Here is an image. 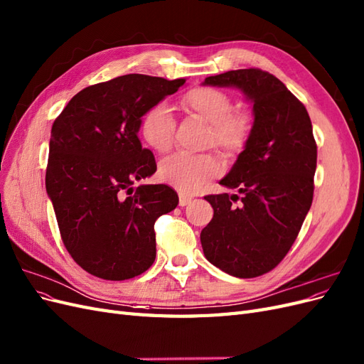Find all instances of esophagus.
<instances>
[{
    "instance_id": "obj_1",
    "label": "esophagus",
    "mask_w": 364,
    "mask_h": 364,
    "mask_svg": "<svg viewBox=\"0 0 364 364\" xmlns=\"http://www.w3.org/2000/svg\"><path fill=\"white\" fill-rule=\"evenodd\" d=\"M191 200H193V197L186 196V194H183V193H181V194H179V205H181V206L190 205V203H191Z\"/></svg>"
}]
</instances>
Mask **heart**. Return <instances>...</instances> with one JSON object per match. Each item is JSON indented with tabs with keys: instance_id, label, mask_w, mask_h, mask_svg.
I'll use <instances>...</instances> for the list:
<instances>
[{
	"instance_id": "b5f03b06",
	"label": "heart",
	"mask_w": 364,
	"mask_h": 364,
	"mask_svg": "<svg viewBox=\"0 0 364 364\" xmlns=\"http://www.w3.org/2000/svg\"><path fill=\"white\" fill-rule=\"evenodd\" d=\"M181 106L185 112L209 123L208 144L215 146L228 156L243 151L252 136L253 118L245 111H232L234 102L229 94L211 86H197L186 92ZM138 132L144 144L153 151L170 150L176 134V118L165 102L151 105L139 119ZM222 171L213 153H173L159 164V178L182 191L199 190L209 179Z\"/></svg>"
}]
</instances>
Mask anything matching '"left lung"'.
Listing matches in <instances>:
<instances>
[{
	"instance_id": "obj_1",
	"label": "left lung",
	"mask_w": 364,
	"mask_h": 364,
	"mask_svg": "<svg viewBox=\"0 0 364 364\" xmlns=\"http://www.w3.org/2000/svg\"><path fill=\"white\" fill-rule=\"evenodd\" d=\"M235 86L253 103L247 147L220 183L237 194H211L214 217L200 241L209 262L237 278L273 270L291 249L314 193L317 144L305 106L273 74L259 68L206 77Z\"/></svg>"
}]
</instances>
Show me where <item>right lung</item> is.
Instances as JSON below:
<instances>
[{"label": "right lung", "instance_id": "1", "mask_svg": "<svg viewBox=\"0 0 364 364\" xmlns=\"http://www.w3.org/2000/svg\"><path fill=\"white\" fill-rule=\"evenodd\" d=\"M185 79L127 74L75 94L54 119L46 186L65 247L92 277L124 281L156 257L155 222L178 206L168 185H139L156 161L138 138L147 109Z\"/></svg>", "mask_w": 364, "mask_h": 364}]
</instances>
